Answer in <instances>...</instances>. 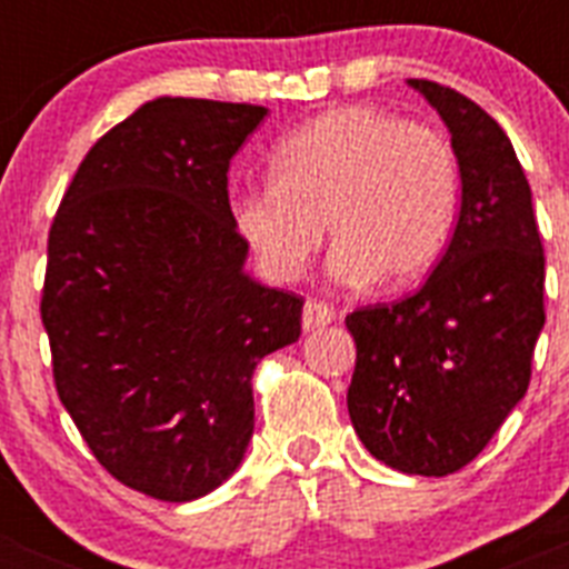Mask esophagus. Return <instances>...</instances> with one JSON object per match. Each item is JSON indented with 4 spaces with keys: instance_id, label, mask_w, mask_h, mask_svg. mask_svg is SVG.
<instances>
[{
    "instance_id": "34e87169",
    "label": "esophagus",
    "mask_w": 569,
    "mask_h": 569,
    "mask_svg": "<svg viewBox=\"0 0 569 569\" xmlns=\"http://www.w3.org/2000/svg\"><path fill=\"white\" fill-rule=\"evenodd\" d=\"M336 319H339V313H336L330 305H325V301H316V299L305 301V310H301V328L305 330L325 328V325H333Z\"/></svg>"
}]
</instances>
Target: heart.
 Masks as SVG:
<instances>
[{"instance_id":"b5f03b06","label":"heart","mask_w":569,"mask_h":569,"mask_svg":"<svg viewBox=\"0 0 569 569\" xmlns=\"http://www.w3.org/2000/svg\"><path fill=\"white\" fill-rule=\"evenodd\" d=\"M270 184L233 196L230 213L261 270L299 279L325 236L330 276L405 290L445 256L461 199L459 156L430 124L373 104L319 113L270 153Z\"/></svg>"}]
</instances>
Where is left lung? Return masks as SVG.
<instances>
[{"label": "left lung", "instance_id": "left-lung-1", "mask_svg": "<svg viewBox=\"0 0 569 569\" xmlns=\"http://www.w3.org/2000/svg\"><path fill=\"white\" fill-rule=\"evenodd\" d=\"M459 156L461 210L419 293L345 319L356 341L347 410L361 445L410 476H450L487 447L530 385L545 328V248L499 122L459 90L407 79Z\"/></svg>", "mask_w": 569, "mask_h": 569}]
</instances>
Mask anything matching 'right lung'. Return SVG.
Listing matches in <instances>:
<instances>
[{"label": "right lung", "mask_w": 569, "mask_h": 569, "mask_svg": "<svg viewBox=\"0 0 569 569\" xmlns=\"http://www.w3.org/2000/svg\"><path fill=\"white\" fill-rule=\"evenodd\" d=\"M261 104L159 97L79 164L48 236L53 381L122 485L193 501L253 436L256 365L301 336L305 299L244 273L228 170Z\"/></svg>", "instance_id": "right-lung-1"}]
</instances>
